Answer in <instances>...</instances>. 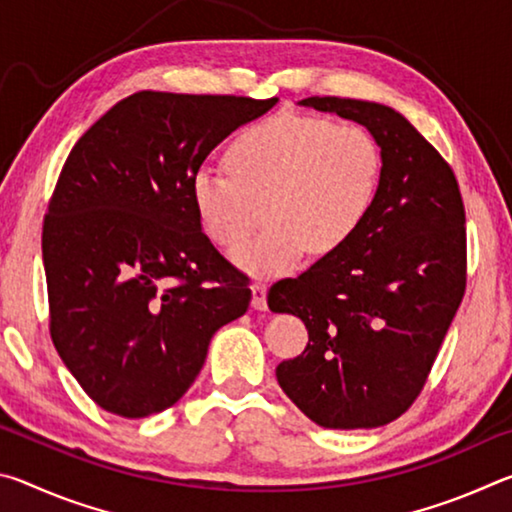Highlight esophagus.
Wrapping results in <instances>:
<instances>
[{
	"label": "esophagus",
	"mask_w": 512,
	"mask_h": 512,
	"mask_svg": "<svg viewBox=\"0 0 512 512\" xmlns=\"http://www.w3.org/2000/svg\"><path fill=\"white\" fill-rule=\"evenodd\" d=\"M253 309H257V311L266 309V284H262V282L253 284Z\"/></svg>",
	"instance_id": "34e87169"
}]
</instances>
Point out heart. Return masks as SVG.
Segmentation results:
<instances>
[{"instance_id": "1", "label": "heart", "mask_w": 512, "mask_h": 512, "mask_svg": "<svg viewBox=\"0 0 512 512\" xmlns=\"http://www.w3.org/2000/svg\"><path fill=\"white\" fill-rule=\"evenodd\" d=\"M225 171L201 167L189 180L198 223L216 246L239 244L259 221L264 230L232 259L253 275L296 271L309 253L348 246L375 207L384 153L366 126L325 115L282 112L232 137Z\"/></svg>"}]
</instances>
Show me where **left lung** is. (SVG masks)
<instances>
[{
	"label": "left lung",
	"mask_w": 512,
	"mask_h": 512,
	"mask_svg": "<svg viewBox=\"0 0 512 512\" xmlns=\"http://www.w3.org/2000/svg\"><path fill=\"white\" fill-rule=\"evenodd\" d=\"M300 106L366 126L384 180L348 246L268 291L271 311L309 332L305 352L275 368L277 384L318 427H381L420 395L463 300V198L452 167L397 110L339 97Z\"/></svg>",
	"instance_id": "1"
}]
</instances>
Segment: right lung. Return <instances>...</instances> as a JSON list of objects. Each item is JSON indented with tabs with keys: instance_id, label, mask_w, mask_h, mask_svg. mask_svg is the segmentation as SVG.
<instances>
[{
	"instance_id": "right-lung-1",
	"label": "right lung",
	"mask_w": 512,
	"mask_h": 512,
	"mask_svg": "<svg viewBox=\"0 0 512 512\" xmlns=\"http://www.w3.org/2000/svg\"><path fill=\"white\" fill-rule=\"evenodd\" d=\"M277 99L135 92L79 142L42 228L49 329L101 409L146 418L176 404L214 332L246 314L248 277L203 235L189 180Z\"/></svg>"
}]
</instances>
